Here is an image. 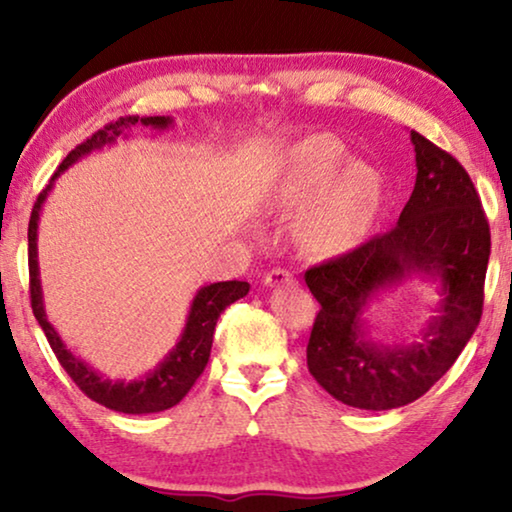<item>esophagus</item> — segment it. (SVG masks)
<instances>
[{"label": "esophagus", "instance_id": "1", "mask_svg": "<svg viewBox=\"0 0 512 512\" xmlns=\"http://www.w3.org/2000/svg\"><path fill=\"white\" fill-rule=\"evenodd\" d=\"M293 282H296V279H293V275L286 268L270 270L268 275H265V279H263L265 286H286V284H293Z\"/></svg>", "mask_w": 512, "mask_h": 512}]
</instances>
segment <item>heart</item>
<instances>
[{"label":"heart","mask_w":512,"mask_h":512,"mask_svg":"<svg viewBox=\"0 0 512 512\" xmlns=\"http://www.w3.org/2000/svg\"><path fill=\"white\" fill-rule=\"evenodd\" d=\"M384 198L382 174L349 160L338 139L314 135L293 146L279 184V205L307 209L303 240L317 251H345L368 235Z\"/></svg>","instance_id":"obj_1"}]
</instances>
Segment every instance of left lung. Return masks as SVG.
<instances>
[{"instance_id":"8db88e82","label":"left lung","mask_w":512,"mask_h":512,"mask_svg":"<svg viewBox=\"0 0 512 512\" xmlns=\"http://www.w3.org/2000/svg\"><path fill=\"white\" fill-rule=\"evenodd\" d=\"M417 179L396 226L349 254L314 265L305 284L319 300L307 368L335 401L391 410L417 401L457 361L482 314L489 223L464 167L410 130ZM412 276L437 284V312L412 343L369 338V303Z\"/></svg>"}]
</instances>
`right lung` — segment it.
Listing matches in <instances>:
<instances>
[{"label": "right lung", "instance_id": "add662e5", "mask_svg": "<svg viewBox=\"0 0 512 512\" xmlns=\"http://www.w3.org/2000/svg\"><path fill=\"white\" fill-rule=\"evenodd\" d=\"M153 128V130H170L174 121L170 116H128L121 121L107 125V128L95 132L93 137L76 146L69 156L62 160L58 172L53 174L51 184L39 193L37 202H34L32 216H30V228H27V256H30V296H32V312L37 317L41 331L46 333V340L51 349L58 356L60 366L67 370V375L72 377L83 394L93 398L95 403L104 405V408L125 412V415H149V412H163L167 408H174L181 398H184L195 380L202 375L209 352H212V340H214V326L219 321L221 312L226 310L230 303L244 298L249 293L247 282H216L207 284L198 289L193 296L191 310H188L186 326L181 331L177 345L165 354V359L158 363L156 368L144 373L137 380H107L102 373L86 363L79 356L72 354V349H67L62 342L60 333L55 331L51 321L46 317L44 307V291H41V279H39V251H37V230H39V216L44 209V202L48 193L53 191L55 179L60 177L67 167L79 163L88 153L100 151L104 146L116 144V139H128L132 128Z\"/></svg>", "mask_w": 512, "mask_h": 512}]
</instances>
